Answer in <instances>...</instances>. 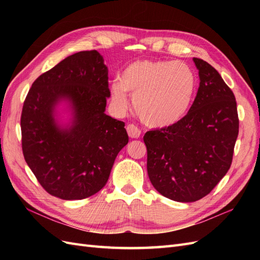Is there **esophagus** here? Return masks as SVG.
<instances>
[{
  "label": "esophagus",
  "instance_id": "34e87169",
  "mask_svg": "<svg viewBox=\"0 0 260 260\" xmlns=\"http://www.w3.org/2000/svg\"><path fill=\"white\" fill-rule=\"evenodd\" d=\"M127 132H128L129 137L132 139H138L141 136V130L137 127V125L132 124V123L127 125Z\"/></svg>",
  "mask_w": 260,
  "mask_h": 260
}]
</instances>
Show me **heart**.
Listing matches in <instances>:
<instances>
[{"mask_svg":"<svg viewBox=\"0 0 260 260\" xmlns=\"http://www.w3.org/2000/svg\"><path fill=\"white\" fill-rule=\"evenodd\" d=\"M195 89V74L185 62L144 59L131 62L111 91L116 106H127L128 92L141 120L149 127L167 128L185 116Z\"/></svg>","mask_w":260,"mask_h":260,"instance_id":"heart-1","label":"heart"}]
</instances>
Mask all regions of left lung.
Here are the masks:
<instances>
[{
  "label": "left lung",
  "mask_w": 260,
  "mask_h": 260,
  "mask_svg": "<svg viewBox=\"0 0 260 260\" xmlns=\"http://www.w3.org/2000/svg\"><path fill=\"white\" fill-rule=\"evenodd\" d=\"M193 60L201 81L190 111L176 124L143 137L153 186L165 198L183 203L203 199L225 176L239 135L232 90L207 61Z\"/></svg>",
  "instance_id": "left-lung-1"
}]
</instances>
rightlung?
Instances as JSON below:
<instances>
[{
  "label": "right lung",
  "mask_w": 260,
  "mask_h": 260,
  "mask_svg": "<svg viewBox=\"0 0 260 260\" xmlns=\"http://www.w3.org/2000/svg\"><path fill=\"white\" fill-rule=\"evenodd\" d=\"M109 96L108 69L95 50L70 55L31 85L20 118L22 154L49 194L83 200L106 184L129 141L124 122L105 114ZM62 98L74 108L68 129H60L52 115Z\"/></svg>",
  "instance_id": "right-lung-1"
}]
</instances>
